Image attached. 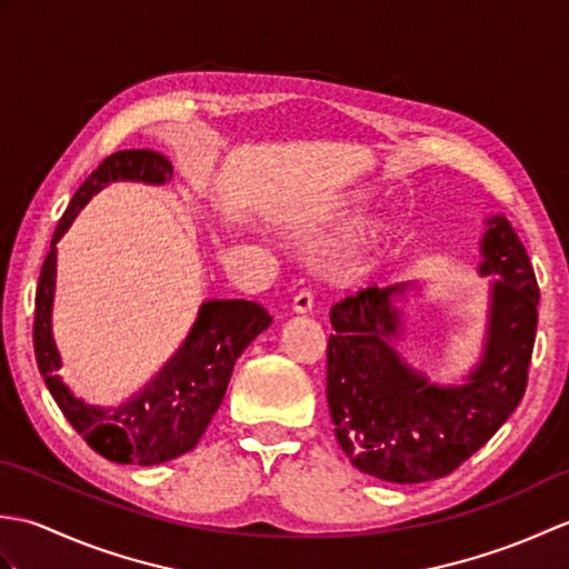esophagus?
Returning <instances> with one entry per match:
<instances>
[{
    "instance_id": "obj_1",
    "label": "esophagus",
    "mask_w": 569,
    "mask_h": 569,
    "mask_svg": "<svg viewBox=\"0 0 569 569\" xmlns=\"http://www.w3.org/2000/svg\"><path fill=\"white\" fill-rule=\"evenodd\" d=\"M312 310V291L303 288V291H298L293 298V312H310Z\"/></svg>"
}]
</instances>
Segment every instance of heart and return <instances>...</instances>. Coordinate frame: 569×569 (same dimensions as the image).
Wrapping results in <instances>:
<instances>
[{
	"instance_id": "obj_1",
	"label": "heart",
	"mask_w": 569,
	"mask_h": 569,
	"mask_svg": "<svg viewBox=\"0 0 569 569\" xmlns=\"http://www.w3.org/2000/svg\"><path fill=\"white\" fill-rule=\"evenodd\" d=\"M352 257H355L352 247L345 249V251H337V253H335V269H337V271L349 269V263H352Z\"/></svg>"
}]
</instances>
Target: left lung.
Returning a JSON list of instances; mask_svg holds the SVG:
<instances>
[{
	"label": "left lung",
	"instance_id": "1",
	"mask_svg": "<svg viewBox=\"0 0 569 569\" xmlns=\"http://www.w3.org/2000/svg\"><path fill=\"white\" fill-rule=\"evenodd\" d=\"M481 253V273L499 276L491 328L479 369L457 389L430 386L389 345L401 286H371L332 308L328 406L337 442L365 475L396 485L452 475L521 403L538 325L536 271L506 217H491Z\"/></svg>",
	"mask_w": 569,
	"mask_h": 569
}]
</instances>
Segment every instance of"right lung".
I'll return each mask as SVG.
<instances>
[{"label": "right lung", "mask_w": 569, "mask_h": 569, "mask_svg": "<svg viewBox=\"0 0 569 569\" xmlns=\"http://www.w3.org/2000/svg\"><path fill=\"white\" fill-rule=\"evenodd\" d=\"M143 180L166 183L173 166L161 153L117 151L94 168L72 196L56 224L51 251L41 266L36 288L33 352L48 391L72 428L94 452L117 465H161L190 452L220 408L237 357L247 345L271 325L269 310L251 300H210L200 308V318L183 349L134 401L107 410L84 406L58 379L60 359L51 335V306L56 288V241L70 227L84 202L110 180Z\"/></svg>", "instance_id": "obj_1"}]
</instances>
